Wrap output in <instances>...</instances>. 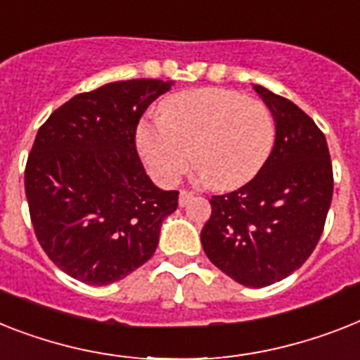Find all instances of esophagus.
Segmentation results:
<instances>
[{
  "instance_id": "34e87169",
  "label": "esophagus",
  "mask_w": 360,
  "mask_h": 360,
  "mask_svg": "<svg viewBox=\"0 0 360 360\" xmlns=\"http://www.w3.org/2000/svg\"><path fill=\"white\" fill-rule=\"evenodd\" d=\"M192 198H194V194H192V192H188V190H181V192H179V207H185L186 203L192 200Z\"/></svg>"
}]
</instances>
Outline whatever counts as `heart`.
<instances>
[{"instance_id":"obj_1","label":"heart","mask_w":360,"mask_h":360,"mask_svg":"<svg viewBox=\"0 0 360 360\" xmlns=\"http://www.w3.org/2000/svg\"><path fill=\"white\" fill-rule=\"evenodd\" d=\"M276 120L262 101L229 89H194L136 125V150L160 185H175L192 160L201 179L235 190L255 179L276 146Z\"/></svg>"}]
</instances>
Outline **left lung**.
I'll return each instance as SVG.
<instances>
[{"mask_svg":"<svg viewBox=\"0 0 360 360\" xmlns=\"http://www.w3.org/2000/svg\"><path fill=\"white\" fill-rule=\"evenodd\" d=\"M253 89L276 120V146L255 179L212 195L201 229L209 261L244 286L262 288L296 271L322 236L333 198L326 136L290 99Z\"/></svg>","mask_w":360,"mask_h":360,"instance_id":"obj_1","label":"left lung"}]
</instances>
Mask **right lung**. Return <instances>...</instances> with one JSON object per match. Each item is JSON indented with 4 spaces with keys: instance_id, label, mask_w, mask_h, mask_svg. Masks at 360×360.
Wrapping results in <instances>:
<instances>
[{
    "instance_id": "right-lung-1",
    "label": "right lung",
    "mask_w": 360,
    "mask_h": 360,
    "mask_svg": "<svg viewBox=\"0 0 360 360\" xmlns=\"http://www.w3.org/2000/svg\"><path fill=\"white\" fill-rule=\"evenodd\" d=\"M174 81L129 79L77 94L38 129L25 195L42 250L70 277L103 286L148 262L177 209L140 162L142 114Z\"/></svg>"
}]
</instances>
